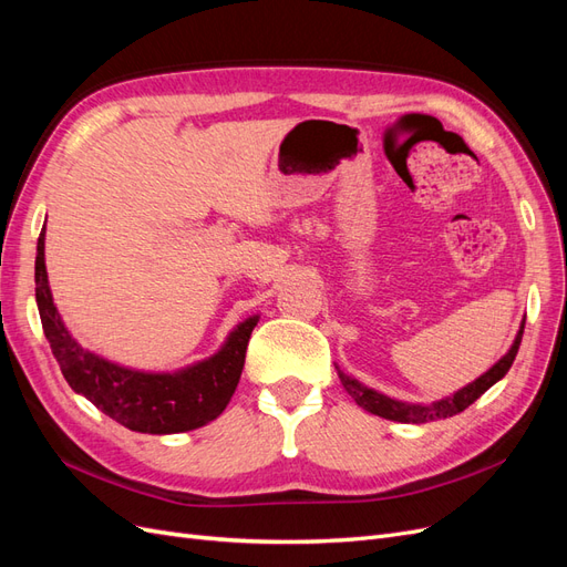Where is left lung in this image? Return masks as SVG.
<instances>
[{
	"mask_svg": "<svg viewBox=\"0 0 567 567\" xmlns=\"http://www.w3.org/2000/svg\"><path fill=\"white\" fill-rule=\"evenodd\" d=\"M523 329H525V321H520V329H518L516 338H513V346L508 348V352L492 369H487L483 375H480V379H475L468 385H463L454 394H447V398L427 402V404L392 400V398H388V394L373 390V388H367L364 383H359L357 379H352V375L342 373L336 367L338 379H340L342 388L348 390V394L359 406L367 409L369 414H375L381 419L398 421V423H427V421H437V419H450V416L461 414V411L471 406L480 398V394L487 392L494 383H499L504 379V375L511 369V364H513V359H516V354H518L520 340H523Z\"/></svg>",
	"mask_w": 567,
	"mask_h": 567,
	"instance_id": "1",
	"label": "left lung"
}]
</instances>
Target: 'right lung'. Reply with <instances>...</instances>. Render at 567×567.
I'll list each match as a JSON object with an SVG mask.
<instances>
[{"instance_id":"add662e5","label":"right lung","mask_w":567,"mask_h":567,"mask_svg":"<svg viewBox=\"0 0 567 567\" xmlns=\"http://www.w3.org/2000/svg\"><path fill=\"white\" fill-rule=\"evenodd\" d=\"M35 284L42 329L63 379L120 425L134 433L173 435L196 431L227 409L241 379L248 340L260 315L244 319L221 342V348L200 362L177 371H142L82 348L65 329L49 288L44 229L38 238Z\"/></svg>"}]
</instances>
